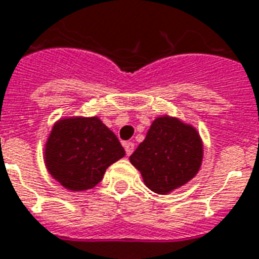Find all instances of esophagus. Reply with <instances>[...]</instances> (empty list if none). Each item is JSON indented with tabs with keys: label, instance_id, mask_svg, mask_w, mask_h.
<instances>
[{
	"label": "esophagus",
	"instance_id": "1",
	"mask_svg": "<svg viewBox=\"0 0 259 259\" xmlns=\"http://www.w3.org/2000/svg\"><path fill=\"white\" fill-rule=\"evenodd\" d=\"M123 148H125V150H126V154H127V156H130V154L133 153V150H134V142H132V141L123 142Z\"/></svg>",
	"mask_w": 259,
	"mask_h": 259
}]
</instances>
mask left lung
<instances>
[{
	"label": "left lung",
	"mask_w": 259,
	"mask_h": 259,
	"mask_svg": "<svg viewBox=\"0 0 259 259\" xmlns=\"http://www.w3.org/2000/svg\"><path fill=\"white\" fill-rule=\"evenodd\" d=\"M203 160V144L195 127L173 117L156 118L145 140L130 156L153 192L165 195L195 177Z\"/></svg>",
	"instance_id": "obj_1"
}]
</instances>
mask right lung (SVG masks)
<instances>
[{"instance_id":"add662e5","label":"right lung","mask_w":259,"mask_h":259,"mask_svg":"<svg viewBox=\"0 0 259 259\" xmlns=\"http://www.w3.org/2000/svg\"><path fill=\"white\" fill-rule=\"evenodd\" d=\"M123 156L117 136L98 117L60 119L46 144L48 172L75 192L94 188L106 169Z\"/></svg>"}]
</instances>
